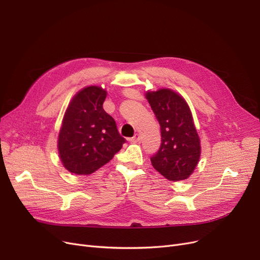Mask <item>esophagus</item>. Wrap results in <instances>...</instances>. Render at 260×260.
I'll return each mask as SVG.
<instances>
[{"instance_id":"obj_1","label":"esophagus","mask_w":260,"mask_h":260,"mask_svg":"<svg viewBox=\"0 0 260 260\" xmlns=\"http://www.w3.org/2000/svg\"><path fill=\"white\" fill-rule=\"evenodd\" d=\"M131 140H132V142H138L140 140V136L138 134H135V136Z\"/></svg>"}]
</instances>
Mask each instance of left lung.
<instances>
[{
	"mask_svg": "<svg viewBox=\"0 0 260 260\" xmlns=\"http://www.w3.org/2000/svg\"><path fill=\"white\" fill-rule=\"evenodd\" d=\"M145 96L161 133L160 148L151 157L153 167L169 180L188 178L199 162L201 145L186 101L170 89Z\"/></svg>",
	"mask_w": 260,
	"mask_h": 260,
	"instance_id": "1",
	"label": "left lung"
}]
</instances>
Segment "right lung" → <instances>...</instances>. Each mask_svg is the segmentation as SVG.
Here are the masks:
<instances>
[{
	"label": "right lung",
	"instance_id": "right-lung-1",
	"mask_svg": "<svg viewBox=\"0 0 260 260\" xmlns=\"http://www.w3.org/2000/svg\"><path fill=\"white\" fill-rule=\"evenodd\" d=\"M106 91L90 86L81 90L68 107L58 136V152L68 171L91 174L117 154L125 139L103 109Z\"/></svg>",
	"mask_w": 260,
	"mask_h": 260
}]
</instances>
